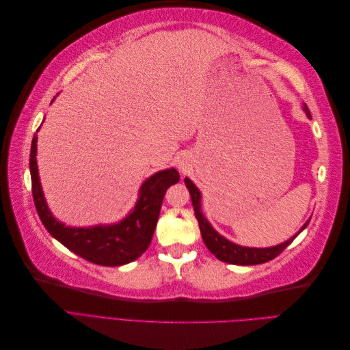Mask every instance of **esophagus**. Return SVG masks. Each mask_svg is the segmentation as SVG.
I'll return each mask as SVG.
<instances>
[{"mask_svg":"<svg viewBox=\"0 0 350 350\" xmlns=\"http://www.w3.org/2000/svg\"><path fill=\"white\" fill-rule=\"evenodd\" d=\"M179 166H181V167H183V169H184V165H179Z\"/></svg>","mask_w":350,"mask_h":350,"instance_id":"34e87169","label":"esophagus"}]
</instances>
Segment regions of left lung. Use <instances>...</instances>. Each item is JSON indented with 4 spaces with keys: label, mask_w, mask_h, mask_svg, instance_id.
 <instances>
[{
    "label": "left lung",
    "mask_w": 350,
    "mask_h": 350,
    "mask_svg": "<svg viewBox=\"0 0 350 350\" xmlns=\"http://www.w3.org/2000/svg\"><path fill=\"white\" fill-rule=\"evenodd\" d=\"M304 111L306 112V115L310 116V109L306 105H304ZM184 181H185V185L189 191V196H191L194 213L198 220L200 232H201V237H203L206 247L216 258H219L220 261H225L228 264H237V266H254V264H262V262H267L273 258H276L279 254L286 247H288L296 237H298L299 232L304 230L306 228V225L310 224V221H306L298 234H296L293 238H291L289 241L280 243V245H278V247H271V248L239 247V245H237V243H232L230 241L225 239L224 237H220L217 232L210 226L207 219L203 216V213H201V204H200L201 197H200L198 188L191 181H189L188 178H185Z\"/></svg>",
    "instance_id": "1"
}]
</instances>
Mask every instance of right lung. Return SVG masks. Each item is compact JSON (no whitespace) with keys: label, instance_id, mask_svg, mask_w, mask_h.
Wrapping results in <instances>:
<instances>
[{"label":"right lung","instance_id":"obj_1","mask_svg":"<svg viewBox=\"0 0 350 350\" xmlns=\"http://www.w3.org/2000/svg\"><path fill=\"white\" fill-rule=\"evenodd\" d=\"M36 142L30 147L31 196L42 224L49 234L81 258L99 266H122L139 258L149 248L161 213L166 189L179 181L175 169L157 172L140 188V198L130 216L112 226L68 228L52 217L39 183L36 165Z\"/></svg>","mask_w":350,"mask_h":350}]
</instances>
